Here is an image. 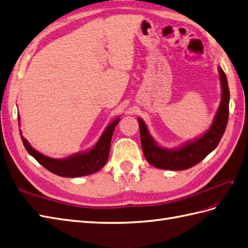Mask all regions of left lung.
<instances>
[{
    "mask_svg": "<svg viewBox=\"0 0 248 248\" xmlns=\"http://www.w3.org/2000/svg\"><path fill=\"white\" fill-rule=\"evenodd\" d=\"M222 98L214 123L209 130L195 141L187 142L180 149L166 150L155 143L142 119L138 118L143 155L149 163L158 169L182 170L196 166L214 151L223 136L230 114V89L223 70L219 68Z\"/></svg>",
    "mask_w": 248,
    "mask_h": 248,
    "instance_id": "1",
    "label": "left lung"
}]
</instances>
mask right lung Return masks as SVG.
I'll return each instance as SVG.
<instances>
[{
  "label": "right lung",
  "instance_id": "right-lung-1",
  "mask_svg": "<svg viewBox=\"0 0 248 248\" xmlns=\"http://www.w3.org/2000/svg\"><path fill=\"white\" fill-rule=\"evenodd\" d=\"M17 120L20 124V115L17 116ZM120 118H116L107 126L104 134L101 135L98 142L95 144L93 149L85 152V153L68 157L66 159H53V158L43 155L31 147L22 134L21 138L25 149L44 168L58 176L74 178V177L86 176L97 172L107 163L110 153L113 132Z\"/></svg>",
  "mask_w": 248,
  "mask_h": 248
}]
</instances>
